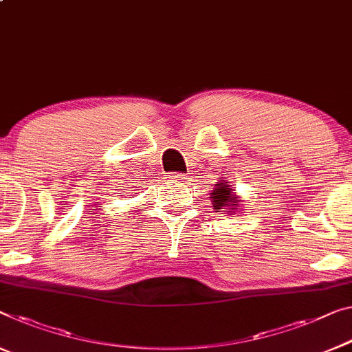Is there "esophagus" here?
Returning <instances> with one entry per match:
<instances>
[{"label":"esophagus","instance_id":"34e87169","mask_svg":"<svg viewBox=\"0 0 352 352\" xmlns=\"http://www.w3.org/2000/svg\"><path fill=\"white\" fill-rule=\"evenodd\" d=\"M170 177L175 182H186L188 179L187 175H182V173H171Z\"/></svg>","mask_w":352,"mask_h":352}]
</instances>
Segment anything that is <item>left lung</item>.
I'll return each instance as SVG.
<instances>
[{
	"instance_id": "obj_1",
	"label": "left lung",
	"mask_w": 352,
	"mask_h": 352,
	"mask_svg": "<svg viewBox=\"0 0 352 352\" xmlns=\"http://www.w3.org/2000/svg\"><path fill=\"white\" fill-rule=\"evenodd\" d=\"M210 203L214 204V212H221L220 208L225 214L234 215L239 212V208L242 204V198L237 197L234 192V187L230 186L226 179H219L217 184H214L212 192H210Z\"/></svg>"
}]
</instances>
